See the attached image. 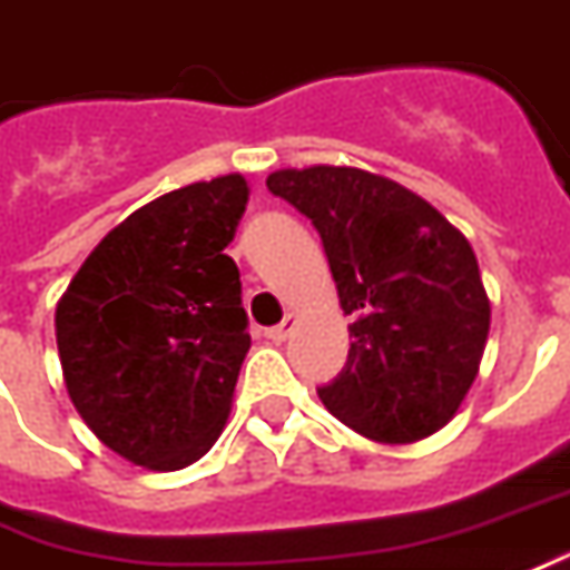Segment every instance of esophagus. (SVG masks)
Wrapping results in <instances>:
<instances>
[{
	"mask_svg": "<svg viewBox=\"0 0 570 570\" xmlns=\"http://www.w3.org/2000/svg\"><path fill=\"white\" fill-rule=\"evenodd\" d=\"M296 324H298L296 314H286L284 324H277V326H272V330H265V336H268L272 342H284L286 336H289V333L296 330Z\"/></svg>",
	"mask_w": 570,
	"mask_h": 570,
	"instance_id": "1",
	"label": "esophagus"
}]
</instances>
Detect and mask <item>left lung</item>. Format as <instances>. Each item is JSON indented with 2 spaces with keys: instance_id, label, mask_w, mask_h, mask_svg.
<instances>
[{
  "instance_id": "8db88e82",
  "label": "left lung",
  "mask_w": 570,
  "mask_h": 570,
  "mask_svg": "<svg viewBox=\"0 0 570 570\" xmlns=\"http://www.w3.org/2000/svg\"><path fill=\"white\" fill-rule=\"evenodd\" d=\"M268 190L321 230L348 324V364L324 407L380 444L451 423L479 376L491 298L479 258L435 206L354 166L277 169Z\"/></svg>"
}]
</instances>
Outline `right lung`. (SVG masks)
<instances>
[{"label": "right lung", "mask_w": 570, "mask_h": 570, "mask_svg": "<svg viewBox=\"0 0 570 570\" xmlns=\"http://www.w3.org/2000/svg\"><path fill=\"white\" fill-rule=\"evenodd\" d=\"M249 200L240 173L169 190L95 246L55 308L63 385L95 438L154 472L197 463L228 423L249 352L225 246Z\"/></svg>", "instance_id": "1"}]
</instances>
